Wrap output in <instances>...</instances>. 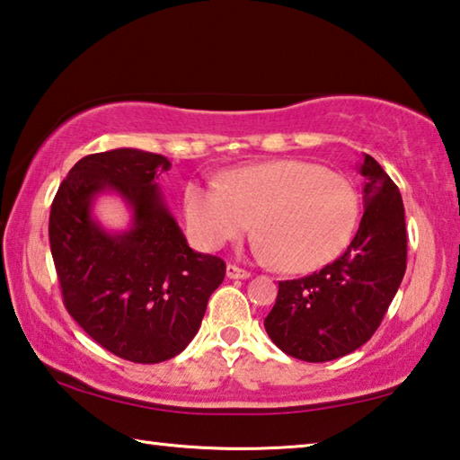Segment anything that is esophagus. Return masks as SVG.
<instances>
[{"label":"esophagus","instance_id":"34e87169","mask_svg":"<svg viewBox=\"0 0 460 460\" xmlns=\"http://www.w3.org/2000/svg\"><path fill=\"white\" fill-rule=\"evenodd\" d=\"M226 275H228V279H248V277H251V273H248V270L240 269L236 265L226 267Z\"/></svg>","mask_w":460,"mask_h":460}]
</instances>
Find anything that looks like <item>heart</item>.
I'll return each mask as SVG.
<instances>
[{"label":"heart","mask_w":460,"mask_h":460,"mask_svg":"<svg viewBox=\"0 0 460 460\" xmlns=\"http://www.w3.org/2000/svg\"><path fill=\"white\" fill-rule=\"evenodd\" d=\"M185 220L195 243L216 251L257 222L261 254L291 273L334 261L357 230L360 201L341 172L299 159L230 171L220 183L187 185Z\"/></svg>","instance_id":"b5f03b06"}]
</instances>
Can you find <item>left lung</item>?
Returning <instances> with one entry per match:
<instances>
[{"label": "left lung", "mask_w": 460, "mask_h": 460, "mask_svg": "<svg viewBox=\"0 0 460 460\" xmlns=\"http://www.w3.org/2000/svg\"><path fill=\"white\" fill-rule=\"evenodd\" d=\"M363 208L342 257L314 275L281 281L265 318L270 341L305 363L350 355L375 334L405 275L408 236L402 193L371 155L358 163Z\"/></svg>", "instance_id": "obj_1"}]
</instances>
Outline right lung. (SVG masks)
<instances>
[{"instance_id":"add662e5","label":"right lung","mask_w":460,"mask_h":460,"mask_svg":"<svg viewBox=\"0 0 460 460\" xmlns=\"http://www.w3.org/2000/svg\"><path fill=\"white\" fill-rule=\"evenodd\" d=\"M167 156L114 148L83 156L60 183L49 238L66 312L105 350L132 363L177 357L193 341L208 299L226 275L222 259L187 244L156 183ZM116 192L131 212L105 231L96 198Z\"/></svg>"}]
</instances>
